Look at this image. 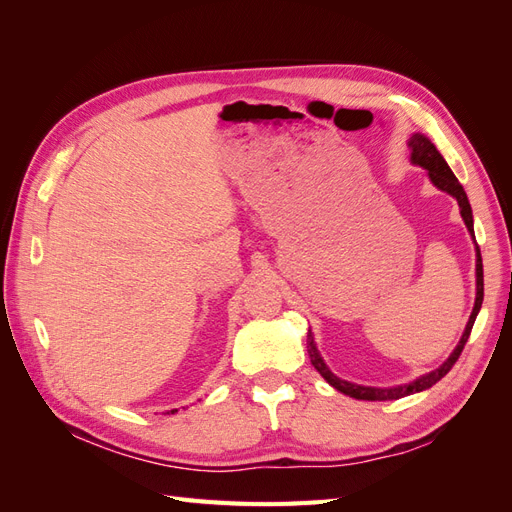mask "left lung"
<instances>
[{"instance_id": "8db88e82", "label": "left lung", "mask_w": 512, "mask_h": 512, "mask_svg": "<svg viewBox=\"0 0 512 512\" xmlns=\"http://www.w3.org/2000/svg\"><path fill=\"white\" fill-rule=\"evenodd\" d=\"M410 151H412V162L414 164H421L423 168L429 170V177L433 181V185H438L440 190L448 192L451 196L457 198L459 203V209H461V218L463 222H466L468 230L472 232L474 237V224H472V207L468 203V196H466V190H463V185L459 183V179L453 175V170L448 168L446 160L440 156V151L433 147V143L429 141V138H425L423 134H414L412 141H410ZM483 292H485V286H483V258H480V250L476 247V303H474V309H472V316L468 320V327L466 331H463L461 335V342L457 344L455 352L448 356V361L433 369L431 374L427 376H421L418 380L410 382V384H404V386H395V389H371V386H359V384H350L342 378H337L335 374H331V369L324 365V361L320 359V354L316 350V344H314V337L312 333H307V352H309V359H312V365L320 371V376L327 380L331 386H335V389L339 393L344 395H350L354 399H365V401H389V399H399V397H406V395H412V393H418V391H425L429 389V386L436 384L438 380H442L448 371L453 369V365L457 363V359L463 352V346H466L468 337L472 333V327H474V320L478 316V309L480 305H483Z\"/></svg>"}]
</instances>
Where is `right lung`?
<instances>
[{"mask_svg": "<svg viewBox=\"0 0 512 512\" xmlns=\"http://www.w3.org/2000/svg\"><path fill=\"white\" fill-rule=\"evenodd\" d=\"M173 412H177V410H173Z\"/></svg>", "mask_w": 512, "mask_h": 512, "instance_id": "obj_1", "label": "right lung"}]
</instances>
